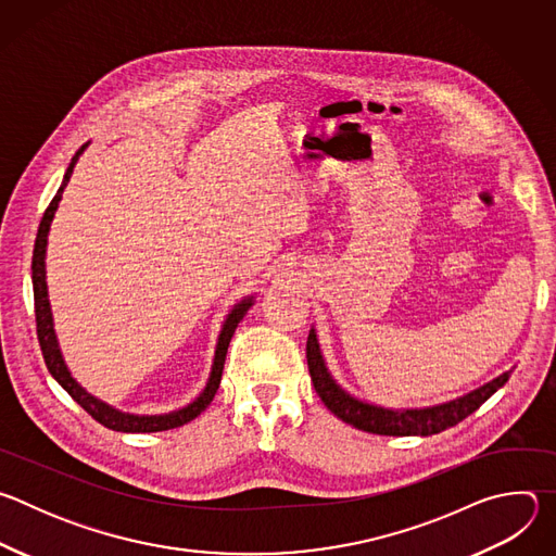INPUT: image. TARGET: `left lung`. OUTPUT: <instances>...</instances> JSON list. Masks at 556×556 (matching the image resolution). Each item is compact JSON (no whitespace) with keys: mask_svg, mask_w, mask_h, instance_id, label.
<instances>
[{"mask_svg":"<svg viewBox=\"0 0 556 556\" xmlns=\"http://www.w3.org/2000/svg\"><path fill=\"white\" fill-rule=\"evenodd\" d=\"M305 356H307V369H309V378L314 382L316 393H319L324 405L337 418H341L343 422H348L361 431L376 433V435H395V438L399 435H433L448 427H455L457 422L468 418L472 412H478L500 387L506 384V380L513 374V369L504 371L502 376L493 378L484 387L475 389V391L462 395V399H455L444 405L425 407V409H384V407H376V405L354 399V395H350L334 382V378L330 376V371L324 363L319 341H316L314 330H309Z\"/></svg>","mask_w":556,"mask_h":556,"instance_id":"8db88e82","label":"left lung"}]
</instances>
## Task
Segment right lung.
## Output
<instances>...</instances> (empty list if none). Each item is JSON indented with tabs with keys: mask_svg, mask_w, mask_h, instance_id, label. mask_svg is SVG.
I'll return each mask as SVG.
<instances>
[{
	"mask_svg": "<svg viewBox=\"0 0 556 556\" xmlns=\"http://www.w3.org/2000/svg\"><path fill=\"white\" fill-rule=\"evenodd\" d=\"M86 144L78 149L72 157V163L65 172V178H63V185L59 187L56 195L52 198L50 206L46 208L43 213V219L39 224V230H37V240H35V253H33V290H35V316H37V339H39V345H41V354H43V361H46V367L48 371L52 374V378L72 395V399L81 405L97 422H101L103 427L112 429V431H123V433H153V431H167V429H176V427H182L187 422H191L193 418H198L208 405L211 401L215 399L217 393V387H219V380H222V369H224V358H226V352H228V343L235 334V328L237 324H240L244 319V314L249 312V307L253 305V296L244 299L242 303H237L230 314L226 316L224 321V328H222V334L217 339V350H215V361H213V369H211V378L204 387V391L200 393V399H195L191 405L178 409V412H172V414H163V416H134V414H123V412H116L114 407L101 403L99 399H94V395H90L81 384H78L65 363H63V356H61V350H59V343H56V337H54V328H52V312H50V301H48V286H46V244H48V230H50V222L54 217V211L59 206V200H61V193L72 176V169L78 161V155L84 153Z\"/></svg>",
	"mask_w": 556,
	"mask_h": 556,
	"instance_id": "add662e5",
	"label": "right lung"
}]
</instances>
